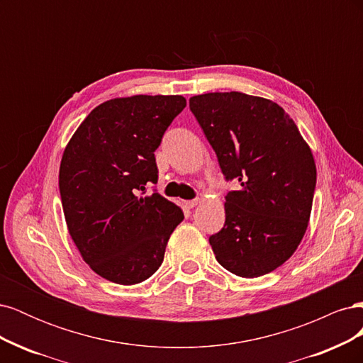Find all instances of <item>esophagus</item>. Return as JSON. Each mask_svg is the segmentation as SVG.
Instances as JSON below:
<instances>
[{"label": "esophagus", "mask_w": 363, "mask_h": 363, "mask_svg": "<svg viewBox=\"0 0 363 363\" xmlns=\"http://www.w3.org/2000/svg\"><path fill=\"white\" fill-rule=\"evenodd\" d=\"M196 204H199V200H189V201H184V206L188 208H194Z\"/></svg>", "instance_id": "esophagus-1"}]
</instances>
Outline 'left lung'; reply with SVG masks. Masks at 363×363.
Listing matches in <instances>:
<instances>
[{"mask_svg": "<svg viewBox=\"0 0 363 363\" xmlns=\"http://www.w3.org/2000/svg\"><path fill=\"white\" fill-rule=\"evenodd\" d=\"M225 180V223L208 238L219 265L260 277L283 265L309 224L316 167L294 121L271 100L212 92L189 100Z\"/></svg>", "mask_w": 363, "mask_h": 363, "instance_id": "left-lung-1", "label": "left lung"}]
</instances>
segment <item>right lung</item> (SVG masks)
<instances>
[{"label": "right lung", "mask_w": 363, "mask_h": 363, "mask_svg": "<svg viewBox=\"0 0 363 363\" xmlns=\"http://www.w3.org/2000/svg\"><path fill=\"white\" fill-rule=\"evenodd\" d=\"M182 95H135L108 100L87 115L63 151L59 189L69 235L98 276L136 284L163 262L179 206L148 186L157 183L155 151Z\"/></svg>", "instance_id": "obj_1"}]
</instances>
